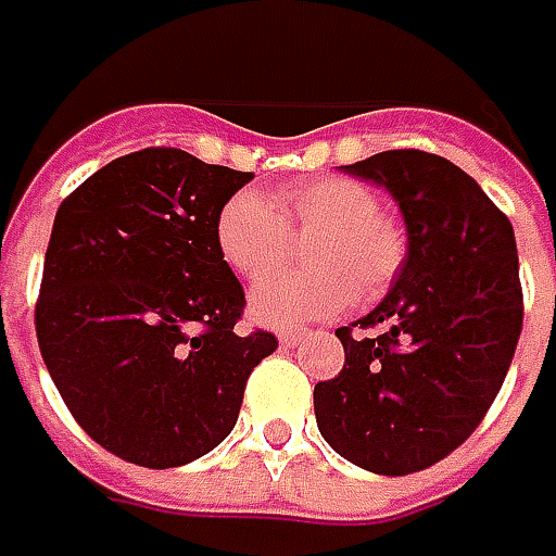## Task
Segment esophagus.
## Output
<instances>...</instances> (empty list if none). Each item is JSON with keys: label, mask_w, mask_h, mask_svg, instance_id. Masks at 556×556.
<instances>
[{"label": "esophagus", "mask_w": 556, "mask_h": 556, "mask_svg": "<svg viewBox=\"0 0 556 556\" xmlns=\"http://www.w3.org/2000/svg\"><path fill=\"white\" fill-rule=\"evenodd\" d=\"M303 337H306V331H303V328H296V331H281V333H278L281 346H296V343H303Z\"/></svg>", "instance_id": "obj_1"}]
</instances>
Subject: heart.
I'll return each instance as SVG.
<instances>
[{
	"label": "heart",
	"instance_id": "b5f03b06",
	"mask_svg": "<svg viewBox=\"0 0 556 556\" xmlns=\"http://www.w3.org/2000/svg\"><path fill=\"white\" fill-rule=\"evenodd\" d=\"M315 235L303 263L315 271L271 278L253 290L250 312L271 328L328 318L350 300H374L393 285L408 241L380 210L371 185L321 176L278 194L235 191L216 213V247L238 278L260 281L290 256V238Z\"/></svg>",
	"mask_w": 556,
	"mask_h": 556
}]
</instances>
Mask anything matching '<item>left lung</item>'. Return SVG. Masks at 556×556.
Returning <instances> with one entry per match:
<instances>
[{"mask_svg":"<svg viewBox=\"0 0 556 556\" xmlns=\"http://www.w3.org/2000/svg\"><path fill=\"white\" fill-rule=\"evenodd\" d=\"M343 169L399 201L408 256L383 303L355 321L384 331L337 328L346 365L315 383V420L337 455L405 477L452 455L502 390L523 331L514 225L464 169L427 151H380Z\"/></svg>","mask_w":556,"mask_h":556,"instance_id":"8db88e82","label":"left lung"}]
</instances>
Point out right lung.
I'll use <instances>...</instances> for the list:
<instances>
[{
    "label": "right lung",
    "instance_id": "right-lung-1",
    "mask_svg": "<svg viewBox=\"0 0 556 556\" xmlns=\"http://www.w3.org/2000/svg\"><path fill=\"white\" fill-rule=\"evenodd\" d=\"M253 173L179 148L101 166L54 213L36 340L74 420L111 455L163 470L216 448L275 333H241L244 288L216 213Z\"/></svg>",
    "mask_w": 556,
    "mask_h": 556
}]
</instances>
